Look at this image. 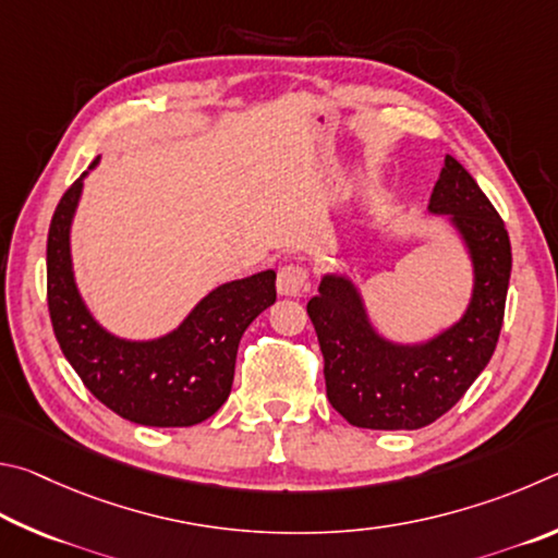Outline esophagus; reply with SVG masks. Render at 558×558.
Instances as JSON below:
<instances>
[{"label": "esophagus", "instance_id": "obj_1", "mask_svg": "<svg viewBox=\"0 0 558 558\" xmlns=\"http://www.w3.org/2000/svg\"><path fill=\"white\" fill-rule=\"evenodd\" d=\"M277 289L281 296H301L308 289V274L299 264H284L279 269Z\"/></svg>", "mask_w": 558, "mask_h": 558}]
</instances>
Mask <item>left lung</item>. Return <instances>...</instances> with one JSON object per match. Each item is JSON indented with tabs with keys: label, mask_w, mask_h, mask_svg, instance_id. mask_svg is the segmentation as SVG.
<instances>
[{
	"label": "left lung",
	"mask_w": 558,
	"mask_h": 558,
	"mask_svg": "<svg viewBox=\"0 0 558 558\" xmlns=\"http://www.w3.org/2000/svg\"><path fill=\"white\" fill-rule=\"evenodd\" d=\"M428 210L451 215L473 259V299L456 326L424 345L389 343L369 326L343 274L320 279L306 306L324 353L328 402L357 428L412 432L436 422L490 363L500 338L512 271L502 218L453 156H446Z\"/></svg>",
	"instance_id": "1"
}]
</instances>
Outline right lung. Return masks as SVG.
Masks as SVG:
<instances>
[{
  "label": "right lung",
  "mask_w": 558,
  "mask_h": 558,
  "mask_svg": "<svg viewBox=\"0 0 558 558\" xmlns=\"http://www.w3.org/2000/svg\"><path fill=\"white\" fill-rule=\"evenodd\" d=\"M81 191L77 179L63 193L46 242L48 314L58 345L93 397L126 422L163 428L205 422L230 397L242 333L277 301V274L267 269L218 287L159 340L114 338L95 324L75 289L71 220Z\"/></svg>",
  "instance_id": "right-lung-1"
}]
</instances>
